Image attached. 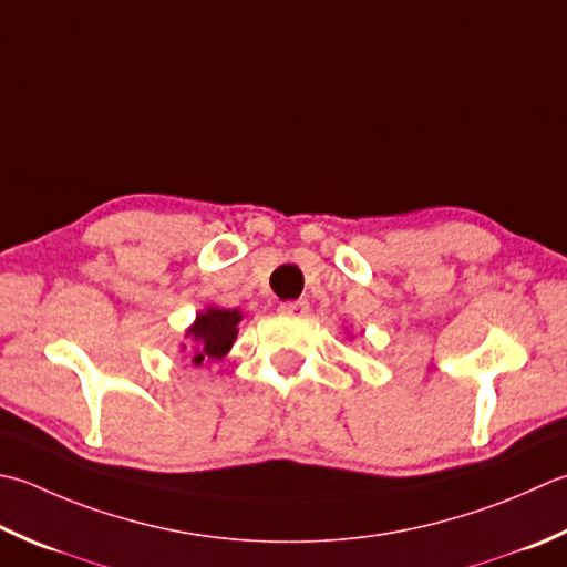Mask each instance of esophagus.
I'll list each match as a JSON object with an SVG mask.
<instances>
[{
    "label": "esophagus",
    "instance_id": "34e87169",
    "mask_svg": "<svg viewBox=\"0 0 567 567\" xmlns=\"http://www.w3.org/2000/svg\"><path fill=\"white\" fill-rule=\"evenodd\" d=\"M280 312L285 317H307L309 315V302L307 299H295V302H282Z\"/></svg>",
    "mask_w": 567,
    "mask_h": 567
}]
</instances>
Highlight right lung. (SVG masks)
Returning a JSON list of instances; mask_svg holds the SVG:
<instances>
[{
  "instance_id": "add662e5",
  "label": "right lung",
  "mask_w": 567,
  "mask_h": 567,
  "mask_svg": "<svg viewBox=\"0 0 567 567\" xmlns=\"http://www.w3.org/2000/svg\"><path fill=\"white\" fill-rule=\"evenodd\" d=\"M240 319L243 315L238 309L206 307V312H198L194 324L186 329V337L196 341L192 363L202 365L206 361L224 359L238 337Z\"/></svg>"
}]
</instances>
